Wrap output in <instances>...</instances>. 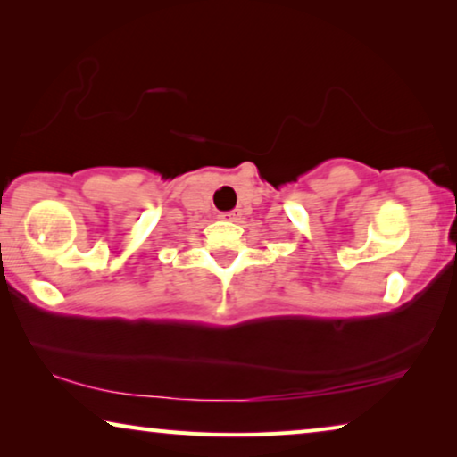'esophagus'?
I'll return each mask as SVG.
<instances>
[{
  "label": "esophagus",
  "mask_w": 457,
  "mask_h": 457,
  "mask_svg": "<svg viewBox=\"0 0 457 457\" xmlns=\"http://www.w3.org/2000/svg\"><path fill=\"white\" fill-rule=\"evenodd\" d=\"M240 215H242L240 209H236V212H229L226 215H221V217H223V220H229V221H237V220H240Z\"/></svg>",
  "instance_id": "obj_1"
}]
</instances>
